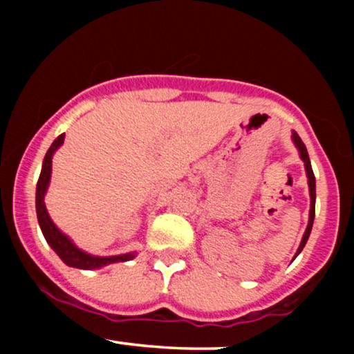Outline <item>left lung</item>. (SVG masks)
<instances>
[{
  "instance_id": "1",
  "label": "left lung",
  "mask_w": 354,
  "mask_h": 354,
  "mask_svg": "<svg viewBox=\"0 0 354 354\" xmlns=\"http://www.w3.org/2000/svg\"><path fill=\"white\" fill-rule=\"evenodd\" d=\"M293 141H295L296 148L299 149V156H301V160L304 161V168H306V174H308V185H310V196H311L310 221H308V228L303 234L301 245H299L298 251H296V254H295V258H296V256H298L303 251V248H304V245H306L308 238H310L311 228H313V219H315V203H316V183H315V173H313V168H311V163H310V156H308V151H306V146H304L301 138L298 136V133H296V131L293 133Z\"/></svg>"
}]
</instances>
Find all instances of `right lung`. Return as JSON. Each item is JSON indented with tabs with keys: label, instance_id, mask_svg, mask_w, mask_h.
Returning a JSON list of instances; mask_svg holds the SVG:
<instances>
[{
	"label": "right lung",
	"instance_id": "right-lung-1",
	"mask_svg": "<svg viewBox=\"0 0 354 354\" xmlns=\"http://www.w3.org/2000/svg\"><path fill=\"white\" fill-rule=\"evenodd\" d=\"M64 135H59L53 141V145L48 149L46 156H44L41 174H39L38 185H36V214H38L39 226H41V231L46 238V241L50 243V246L56 251V254L66 263L68 266L73 268H81V270H96V268L106 266L109 263H120V261H129V259L135 258V254H120V256H91L84 251H81L70 241V238L64 236L61 231L56 228L55 223L51 221L50 214H48L46 206H44V193H46L48 183H50L51 178V158L53 153L63 145Z\"/></svg>",
	"mask_w": 354,
	"mask_h": 354
}]
</instances>
